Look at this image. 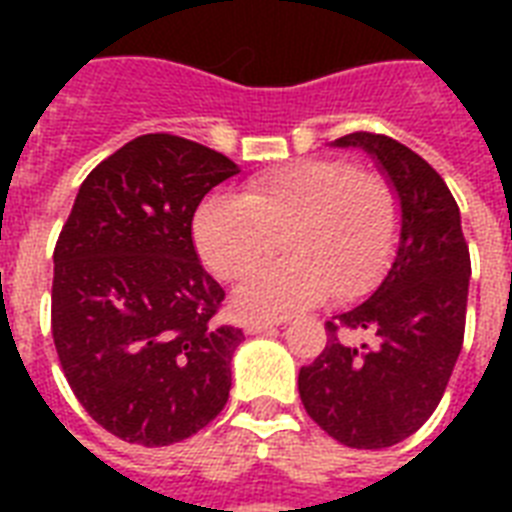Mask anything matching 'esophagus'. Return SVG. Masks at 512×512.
Returning <instances> with one entry per match:
<instances>
[{"label": "esophagus", "instance_id": "34e87169", "mask_svg": "<svg viewBox=\"0 0 512 512\" xmlns=\"http://www.w3.org/2000/svg\"><path fill=\"white\" fill-rule=\"evenodd\" d=\"M281 321H273V319H252L247 321V332L249 335H257V332H268V329L279 327Z\"/></svg>", "mask_w": 512, "mask_h": 512}]
</instances>
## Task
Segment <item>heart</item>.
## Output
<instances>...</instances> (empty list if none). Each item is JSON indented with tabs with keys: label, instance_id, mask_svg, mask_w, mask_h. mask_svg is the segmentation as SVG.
<instances>
[{
	"label": "heart",
	"instance_id": "b5f03b06",
	"mask_svg": "<svg viewBox=\"0 0 512 512\" xmlns=\"http://www.w3.org/2000/svg\"><path fill=\"white\" fill-rule=\"evenodd\" d=\"M401 199L388 177L345 159H305L252 177L244 193H215L193 217V244L209 271L241 281L271 263L284 239L289 260L249 279L236 295L247 313L281 316L335 295H369L401 241Z\"/></svg>",
	"mask_w": 512,
	"mask_h": 512
}]
</instances>
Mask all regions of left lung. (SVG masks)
I'll use <instances>...</instances> for the list:
<instances>
[{
  "instance_id": "1",
  "label": "left lung",
  "mask_w": 512,
  "mask_h": 512,
  "mask_svg": "<svg viewBox=\"0 0 512 512\" xmlns=\"http://www.w3.org/2000/svg\"><path fill=\"white\" fill-rule=\"evenodd\" d=\"M380 162L401 199L396 260L366 303L327 321V345L300 369L305 412L324 433L353 449H385L428 422L441 404L465 340L470 252L460 207L444 177L404 143L350 132ZM366 331L372 346H353Z\"/></svg>"
}]
</instances>
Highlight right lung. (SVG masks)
Wrapping results in <instances>:
<instances>
[{
    "mask_svg": "<svg viewBox=\"0 0 512 512\" xmlns=\"http://www.w3.org/2000/svg\"><path fill=\"white\" fill-rule=\"evenodd\" d=\"M239 172L170 132L140 135L76 193L52 260V340L100 428L170 446L207 428L231 390L244 332L217 324L223 287L193 249V212Z\"/></svg>",
    "mask_w": 512,
    "mask_h": 512,
    "instance_id": "add662e5",
    "label": "right lung"
}]
</instances>
